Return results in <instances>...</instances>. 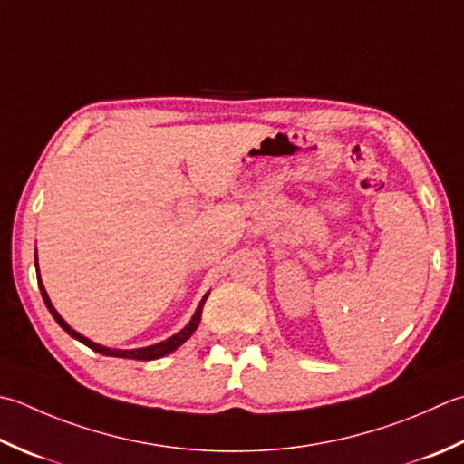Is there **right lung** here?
I'll return each instance as SVG.
<instances>
[{
  "mask_svg": "<svg viewBox=\"0 0 464 464\" xmlns=\"http://www.w3.org/2000/svg\"><path fill=\"white\" fill-rule=\"evenodd\" d=\"M35 271H38V256H35ZM38 276H40V274H38ZM38 285H40V292H42V297H44L45 305H48V310H50V314L53 315V320H56V322L60 324V328H62L63 332H68V334L72 335V338H76L78 342L84 343V346H88L90 350L102 353V356L130 358V360H157V358L167 356V353H170V352H175L179 346H183V343L190 338V335H193V332L198 328V322H201V314H203V305H205L207 297H208V294H207V295L201 299V304H198L197 312H195V315H193V320H190V322L187 324L185 330H180L179 334L172 335V338H169V340H165V342H160V343H154V346H149V348H139V350H111V348L98 346V343L90 342L88 338H84V335H80L78 332L72 330L70 325L62 320L60 314H58L56 310H53V305H52V302H50L48 294H45V289H44V285H42V279H40V277H38Z\"/></svg>",
  "mask_w": 464,
  "mask_h": 464,
  "instance_id": "right-lung-1",
  "label": "right lung"
}]
</instances>
